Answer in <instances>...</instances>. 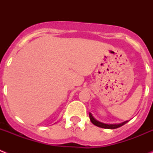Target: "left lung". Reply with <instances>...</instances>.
<instances>
[{"instance_id": "1", "label": "left lung", "mask_w": 153, "mask_h": 153, "mask_svg": "<svg viewBox=\"0 0 153 153\" xmlns=\"http://www.w3.org/2000/svg\"><path fill=\"white\" fill-rule=\"evenodd\" d=\"M90 120H91L92 123L94 124V125L97 126L101 127V128H104V129H117V128L122 126H123L124 124H126L127 122H128V121H126V122H123L122 123H120V124H105V123H102L99 122V121H97V120H95V119L93 118V116H92L91 113H90Z\"/></svg>"}]
</instances>
